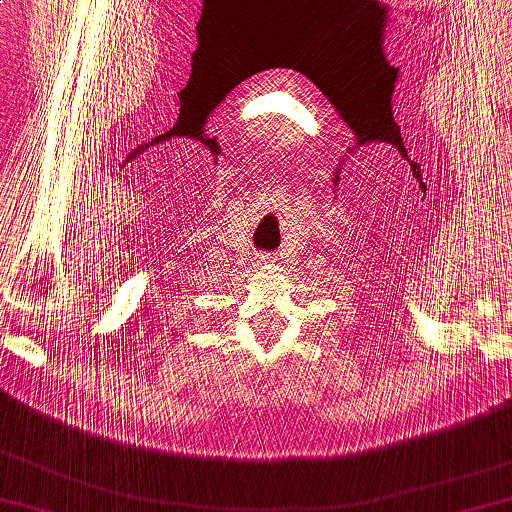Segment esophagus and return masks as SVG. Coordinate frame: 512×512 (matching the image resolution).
Instances as JSON below:
<instances>
[{"label":"esophagus","instance_id":"esophagus-1","mask_svg":"<svg viewBox=\"0 0 512 512\" xmlns=\"http://www.w3.org/2000/svg\"><path fill=\"white\" fill-rule=\"evenodd\" d=\"M261 263H263V265L270 263V256H265V254H263V256H261Z\"/></svg>","mask_w":512,"mask_h":512}]
</instances>
